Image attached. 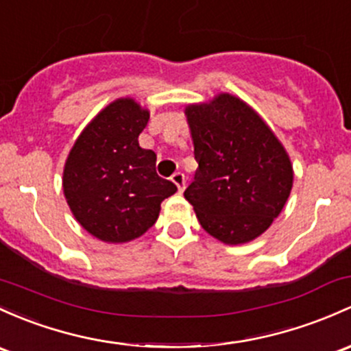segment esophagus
I'll list each match as a JSON object with an SVG mask.
<instances>
[{"label":"esophagus","instance_id":"34e87169","mask_svg":"<svg viewBox=\"0 0 351 351\" xmlns=\"http://www.w3.org/2000/svg\"><path fill=\"white\" fill-rule=\"evenodd\" d=\"M171 180L176 184L179 192H182L184 189H186V176H184L182 172H176V174L171 177Z\"/></svg>","mask_w":351,"mask_h":351}]
</instances>
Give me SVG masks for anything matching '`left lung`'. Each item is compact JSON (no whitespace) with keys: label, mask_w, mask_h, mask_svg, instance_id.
I'll return each instance as SVG.
<instances>
[{"label":"left lung","mask_w":351,"mask_h":351,"mask_svg":"<svg viewBox=\"0 0 351 351\" xmlns=\"http://www.w3.org/2000/svg\"><path fill=\"white\" fill-rule=\"evenodd\" d=\"M199 167L184 197L202 229L229 246L256 239L280 216L293 164L269 125L239 97L186 107Z\"/></svg>","instance_id":"left-lung-1"}]
</instances>
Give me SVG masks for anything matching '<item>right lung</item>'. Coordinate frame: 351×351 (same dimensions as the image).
<instances>
[{
    "label": "right lung",
    "mask_w": 351,
    "mask_h": 351,
    "mask_svg": "<svg viewBox=\"0 0 351 351\" xmlns=\"http://www.w3.org/2000/svg\"><path fill=\"white\" fill-rule=\"evenodd\" d=\"M149 110L117 99L90 120L63 167V194L82 228L104 243L137 239L156 224L160 202L177 191L157 176L156 154L138 145Z\"/></svg>",
    "instance_id": "1"
}]
</instances>
